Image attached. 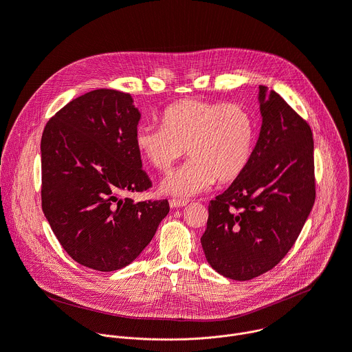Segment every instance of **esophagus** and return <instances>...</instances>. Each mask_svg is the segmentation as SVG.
Segmentation results:
<instances>
[{
    "label": "esophagus",
    "instance_id": "obj_1",
    "mask_svg": "<svg viewBox=\"0 0 352 352\" xmlns=\"http://www.w3.org/2000/svg\"><path fill=\"white\" fill-rule=\"evenodd\" d=\"M186 200H181V199H171L170 200V206L173 208V209H178V208H184V206H186Z\"/></svg>",
    "mask_w": 352,
    "mask_h": 352
}]
</instances>
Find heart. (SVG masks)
<instances>
[{
  "label": "heart",
  "instance_id": "heart-1",
  "mask_svg": "<svg viewBox=\"0 0 352 352\" xmlns=\"http://www.w3.org/2000/svg\"><path fill=\"white\" fill-rule=\"evenodd\" d=\"M163 126L142 125L135 143L142 157L159 171H167L184 153L189 160L171 171L160 190L190 197L238 178L252 156L256 125L246 107L236 103L184 100L167 107Z\"/></svg>",
  "mask_w": 352,
  "mask_h": 352
}]
</instances>
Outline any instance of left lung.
Listing matches in <instances>:
<instances>
[{
    "instance_id": "1",
    "label": "left lung",
    "mask_w": 352,
    "mask_h": 352,
    "mask_svg": "<svg viewBox=\"0 0 352 352\" xmlns=\"http://www.w3.org/2000/svg\"><path fill=\"white\" fill-rule=\"evenodd\" d=\"M262 126L242 174L209 205L200 238L209 265L246 281L273 269L315 204L311 126L276 91L259 86Z\"/></svg>"
}]
</instances>
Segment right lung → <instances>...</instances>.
<instances>
[{"label": "right lung", "mask_w": 352, "mask_h": 352, "mask_svg": "<svg viewBox=\"0 0 352 352\" xmlns=\"http://www.w3.org/2000/svg\"><path fill=\"white\" fill-rule=\"evenodd\" d=\"M140 111L129 93L89 91L61 109L41 136V208L79 265L114 272L132 263L168 214L167 200L133 202L152 181L135 143Z\"/></svg>", "instance_id": "add662e5"}]
</instances>
